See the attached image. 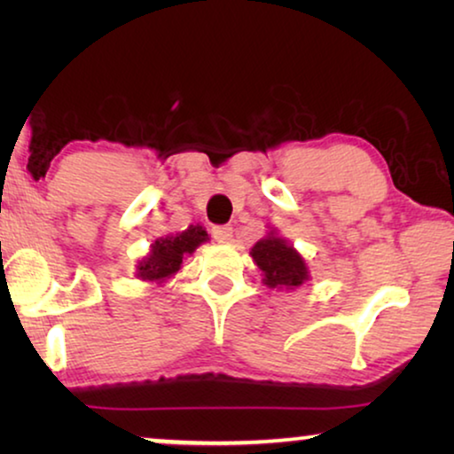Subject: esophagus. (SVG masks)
<instances>
[{"label":"esophagus","mask_w":454,"mask_h":454,"mask_svg":"<svg viewBox=\"0 0 454 454\" xmlns=\"http://www.w3.org/2000/svg\"><path fill=\"white\" fill-rule=\"evenodd\" d=\"M213 238L219 241V244H229V241L233 239V227L229 225L213 227Z\"/></svg>","instance_id":"obj_1"}]
</instances>
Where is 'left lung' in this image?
Segmentation results:
<instances>
[{
  "label": "left lung",
  "mask_w": 454,
  "mask_h": 454,
  "mask_svg": "<svg viewBox=\"0 0 454 454\" xmlns=\"http://www.w3.org/2000/svg\"><path fill=\"white\" fill-rule=\"evenodd\" d=\"M250 256L264 275V285L270 289H295L309 278L306 260L275 231L256 241Z\"/></svg>",
  "instance_id": "8db88e82"
}]
</instances>
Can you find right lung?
<instances>
[{
  "instance_id": "obj_1",
  "label": "right lung",
  "mask_w": 454,
  "mask_h": 454,
  "mask_svg": "<svg viewBox=\"0 0 454 454\" xmlns=\"http://www.w3.org/2000/svg\"><path fill=\"white\" fill-rule=\"evenodd\" d=\"M204 241H208V233L202 225H190L182 233L160 238L151 246L148 256L138 262L136 275L142 281L163 283L182 269L184 258L194 254L196 247Z\"/></svg>"
}]
</instances>
